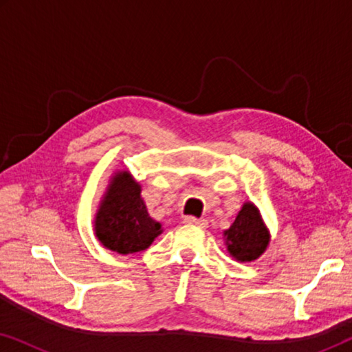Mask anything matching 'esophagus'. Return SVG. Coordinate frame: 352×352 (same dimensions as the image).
<instances>
[{
    "label": "esophagus",
    "mask_w": 352,
    "mask_h": 352,
    "mask_svg": "<svg viewBox=\"0 0 352 352\" xmlns=\"http://www.w3.org/2000/svg\"><path fill=\"white\" fill-rule=\"evenodd\" d=\"M184 223L190 226H197V228L200 229H205L206 226H208V221L204 218H195V216H187V218H184Z\"/></svg>",
    "instance_id": "34e87169"
}]
</instances>
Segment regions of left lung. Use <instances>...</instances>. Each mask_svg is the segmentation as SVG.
<instances>
[{
    "label": "left lung",
    "mask_w": 352,
    "mask_h": 352,
    "mask_svg": "<svg viewBox=\"0 0 352 352\" xmlns=\"http://www.w3.org/2000/svg\"><path fill=\"white\" fill-rule=\"evenodd\" d=\"M229 253L239 261H253L269 245V234L259 211L253 204H245L232 226L224 232Z\"/></svg>",
    "instance_id": "obj_1"
}]
</instances>
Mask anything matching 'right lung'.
Masks as SVG:
<instances>
[{
    "mask_svg": "<svg viewBox=\"0 0 352 352\" xmlns=\"http://www.w3.org/2000/svg\"><path fill=\"white\" fill-rule=\"evenodd\" d=\"M158 234L162 226L148 216L141 186L126 171L115 175L96 218L100 243L122 254L138 253L151 247Z\"/></svg>",
    "mask_w": 352,
    "mask_h": 352,
    "instance_id": "add662e5",
    "label": "right lung"
}]
</instances>
